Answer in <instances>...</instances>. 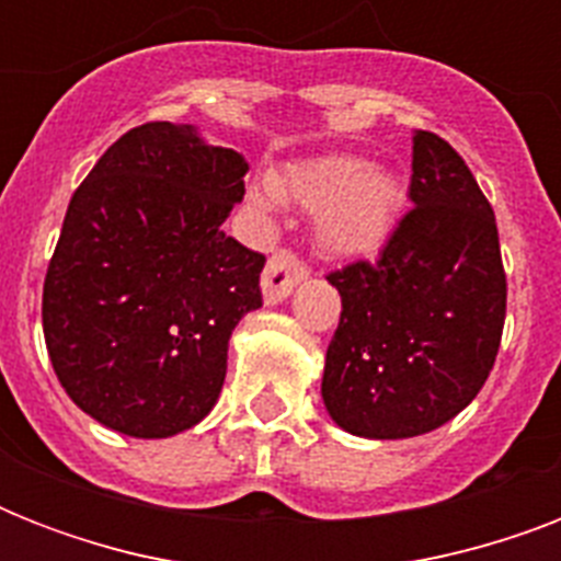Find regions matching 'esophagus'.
<instances>
[{
    "label": "esophagus",
    "mask_w": 561,
    "mask_h": 561,
    "mask_svg": "<svg viewBox=\"0 0 561 561\" xmlns=\"http://www.w3.org/2000/svg\"><path fill=\"white\" fill-rule=\"evenodd\" d=\"M308 276V267L299 262L297 255L282 250L267 262L262 273V294H264V306H279L290 297V290L297 288L299 282Z\"/></svg>",
    "instance_id": "1"
}]
</instances>
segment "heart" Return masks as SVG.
Here are the masks:
<instances>
[{"mask_svg": "<svg viewBox=\"0 0 561 561\" xmlns=\"http://www.w3.org/2000/svg\"><path fill=\"white\" fill-rule=\"evenodd\" d=\"M255 201H294L317 211L314 236L334 259L381 253L404 211V186L396 171L378 169L358 153H323L290 162L271 183L255 186Z\"/></svg>", "mask_w": 561, "mask_h": 561, "instance_id": "heart-1", "label": "heart"}]
</instances>
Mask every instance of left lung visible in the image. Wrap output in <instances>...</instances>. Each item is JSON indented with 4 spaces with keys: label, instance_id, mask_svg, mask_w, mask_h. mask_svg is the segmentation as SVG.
I'll list each match as a JSON object with an SVG mask.
<instances>
[{
    "label": "left lung",
    "instance_id": "left-lung-1",
    "mask_svg": "<svg viewBox=\"0 0 561 561\" xmlns=\"http://www.w3.org/2000/svg\"><path fill=\"white\" fill-rule=\"evenodd\" d=\"M413 209L378 262L332 273L343 311L323 369L337 427L367 439L427 434L469 408L506 317L495 211L436 134H413Z\"/></svg>",
    "mask_w": 561,
    "mask_h": 561
}]
</instances>
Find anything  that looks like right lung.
<instances>
[{"mask_svg":"<svg viewBox=\"0 0 561 561\" xmlns=\"http://www.w3.org/2000/svg\"><path fill=\"white\" fill-rule=\"evenodd\" d=\"M247 171L194 125L148 122L72 194L43 334L66 396L110 431L165 439L215 408L229 337L262 308L264 255L220 229Z\"/></svg>","mask_w":561,"mask_h":561,"instance_id":"obj_1","label":"right lung"}]
</instances>
